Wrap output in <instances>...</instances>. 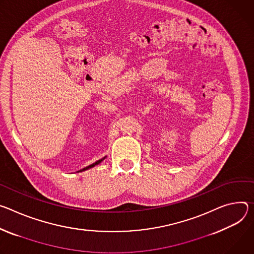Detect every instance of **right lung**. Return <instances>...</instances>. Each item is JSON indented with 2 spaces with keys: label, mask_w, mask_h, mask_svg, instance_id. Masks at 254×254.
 Returning <instances> with one entry per match:
<instances>
[{
  "label": "right lung",
  "mask_w": 254,
  "mask_h": 254,
  "mask_svg": "<svg viewBox=\"0 0 254 254\" xmlns=\"http://www.w3.org/2000/svg\"><path fill=\"white\" fill-rule=\"evenodd\" d=\"M104 159H105V157H104V158H102V159H100V160H98V161H96L95 163H93V164H91V165H89V166H87V167L82 168V170H80V171H78V172H76V173H81V172H84V171H88V170H90V168H92V167H94V166L98 165L99 163H101Z\"/></svg>",
  "instance_id": "right-lung-1"
}]
</instances>
